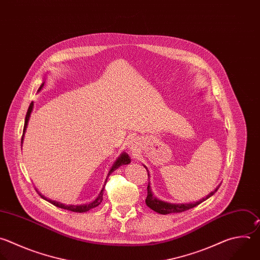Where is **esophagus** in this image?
I'll return each mask as SVG.
<instances>
[{"mask_svg": "<svg viewBox=\"0 0 260 260\" xmlns=\"http://www.w3.org/2000/svg\"><path fill=\"white\" fill-rule=\"evenodd\" d=\"M128 147H129V149H131L132 151H134V152L138 151L139 148H140V140H139L138 138H133V139H131V141H129V143H128Z\"/></svg>", "mask_w": 260, "mask_h": 260, "instance_id": "34e87169", "label": "esophagus"}]
</instances>
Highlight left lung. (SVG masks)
<instances>
[{"instance_id": "8db88e82", "label": "left lung", "mask_w": 260, "mask_h": 260, "mask_svg": "<svg viewBox=\"0 0 260 260\" xmlns=\"http://www.w3.org/2000/svg\"><path fill=\"white\" fill-rule=\"evenodd\" d=\"M145 168L147 169V167L145 166ZM148 171V170H147ZM148 176L149 172H148ZM220 187L217 186V188L211 192L210 194H208L205 198H202L201 200L197 201V202H193V203H180V204H177V203H168V202H164V201H161L159 199H157L156 197L153 196V193H152V190H151V187H150V184L148 185L147 187V191H148V194H147V198H146V204L148 207H150L152 210L160 213V214H169V213H178V212H183V211H186V210H189L197 205H199L200 203H202L203 201L207 200L209 197H211L212 195L215 194V192L218 190V188Z\"/></svg>"}]
</instances>
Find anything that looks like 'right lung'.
<instances>
[{
    "label": "right lung",
    "instance_id": "obj_1",
    "mask_svg": "<svg viewBox=\"0 0 260 260\" xmlns=\"http://www.w3.org/2000/svg\"><path fill=\"white\" fill-rule=\"evenodd\" d=\"M43 86H44V82L41 84V86L39 88V90H38V92H40L42 89H43ZM32 108H34V102H31L30 103V105H29V107H28V110H27V113H26V116H25V121H24V127H23V134H22V138H21V145H22V143H23V139H24V134H25V132H26V127H27V124H28V120H29V117H30V114H31V112H32ZM131 162V159H129V156L125 153V152H123V153H121L120 154V156L117 158V160L114 162V164L112 165V167L110 168V170H109V172H108V176H107V179H108V177L110 176V174L111 172H113L115 169H117L120 165H124V164H128ZM107 179H106V181H105V184H104V187H105V185H106V182H107ZM104 187H103V189L101 190V192H100V194H99V196L93 201V202H91V203H88V204H81V205H65V204H62V203H60V202H57V201H53V200H50V199H48V198H46L45 196H43L40 192H38V194L43 198V199H45V200H47V201H49L50 203H52L53 205H55V206H57V207H59V208H63V209H66V210H69V211H73V212H79V213H81V212H85V211H89L90 209H92V208H95V207H97L98 205H100L101 204V202H102V200H103V191H104Z\"/></svg>",
    "mask_w": 260,
    "mask_h": 260
}]
</instances>
